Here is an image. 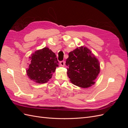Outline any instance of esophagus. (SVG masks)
Masks as SVG:
<instances>
[{
  "label": "esophagus",
  "mask_w": 128,
  "mask_h": 128,
  "mask_svg": "<svg viewBox=\"0 0 128 128\" xmlns=\"http://www.w3.org/2000/svg\"><path fill=\"white\" fill-rule=\"evenodd\" d=\"M60 64L61 66L64 67V65H65V62L64 61H62L60 62Z\"/></svg>",
  "instance_id": "esophagus-1"
}]
</instances>
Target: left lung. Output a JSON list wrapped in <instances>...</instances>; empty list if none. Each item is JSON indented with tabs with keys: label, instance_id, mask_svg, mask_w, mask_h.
Returning a JSON list of instances; mask_svg holds the SVG:
<instances>
[{
	"label": "left lung",
	"instance_id": "left-lung-1",
	"mask_svg": "<svg viewBox=\"0 0 128 128\" xmlns=\"http://www.w3.org/2000/svg\"><path fill=\"white\" fill-rule=\"evenodd\" d=\"M68 55L66 64L70 82L82 88L94 85L100 71L99 61L94 54L87 47L81 46Z\"/></svg>",
	"mask_w": 128,
	"mask_h": 128
}]
</instances>
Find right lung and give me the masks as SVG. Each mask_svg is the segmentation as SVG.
I'll return each instance as SVG.
<instances>
[{"mask_svg":"<svg viewBox=\"0 0 128 128\" xmlns=\"http://www.w3.org/2000/svg\"><path fill=\"white\" fill-rule=\"evenodd\" d=\"M29 59L30 64L26 69V74L31 80L38 84L47 83L59 67L56 54L48 47L37 50Z\"/></svg>","mask_w":128,"mask_h":128,"instance_id":"right-lung-1","label":"right lung"}]
</instances>
